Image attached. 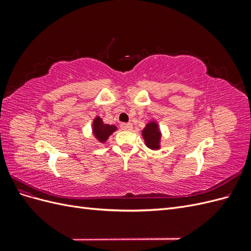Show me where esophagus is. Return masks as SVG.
<instances>
[{
    "mask_svg": "<svg viewBox=\"0 0 251 251\" xmlns=\"http://www.w3.org/2000/svg\"><path fill=\"white\" fill-rule=\"evenodd\" d=\"M120 127H121V130H124V131H131L133 128V126H132V124H121Z\"/></svg>",
    "mask_w": 251,
    "mask_h": 251,
    "instance_id": "obj_1",
    "label": "esophagus"
}]
</instances>
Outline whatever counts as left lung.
<instances>
[{"mask_svg": "<svg viewBox=\"0 0 251 251\" xmlns=\"http://www.w3.org/2000/svg\"><path fill=\"white\" fill-rule=\"evenodd\" d=\"M142 137L144 139L146 146L151 150H159L160 149L161 142V132L156 120H151L143 127L141 132Z\"/></svg>", "mask_w": 251, "mask_h": 251, "instance_id": "8db88e82", "label": "left lung"}]
</instances>
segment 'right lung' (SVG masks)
I'll use <instances>...</instances> for the list:
<instances>
[{"mask_svg":"<svg viewBox=\"0 0 251 251\" xmlns=\"http://www.w3.org/2000/svg\"><path fill=\"white\" fill-rule=\"evenodd\" d=\"M117 130V126L114 125L104 124L102 118L96 116L92 124V133L94 137L101 143L108 140L110 136Z\"/></svg>","mask_w":251,"mask_h":251,"instance_id":"add662e5","label":"right lung"}]
</instances>
